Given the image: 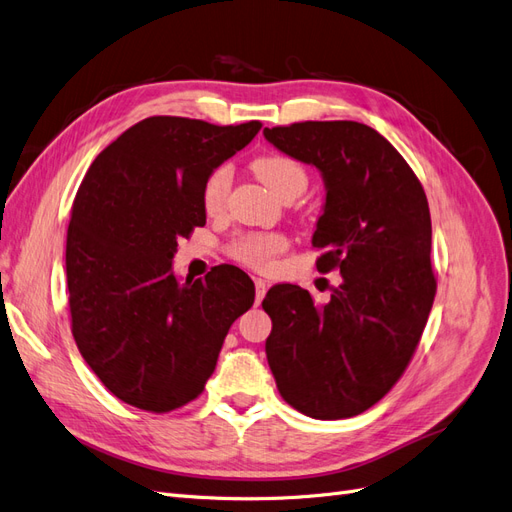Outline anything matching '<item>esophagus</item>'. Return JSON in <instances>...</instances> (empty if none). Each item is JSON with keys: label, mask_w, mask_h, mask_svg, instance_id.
<instances>
[{"label": "esophagus", "mask_w": 512, "mask_h": 512, "mask_svg": "<svg viewBox=\"0 0 512 512\" xmlns=\"http://www.w3.org/2000/svg\"><path fill=\"white\" fill-rule=\"evenodd\" d=\"M254 284H256V303H260L262 299H265V294H267L269 284H267L265 280H260V277H256Z\"/></svg>", "instance_id": "obj_1"}]
</instances>
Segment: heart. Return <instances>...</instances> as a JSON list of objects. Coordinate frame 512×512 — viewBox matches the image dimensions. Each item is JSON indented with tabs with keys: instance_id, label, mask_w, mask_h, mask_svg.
I'll use <instances>...</instances> for the list:
<instances>
[{
	"instance_id": "heart-1",
	"label": "heart",
	"mask_w": 512,
	"mask_h": 512,
	"mask_svg": "<svg viewBox=\"0 0 512 512\" xmlns=\"http://www.w3.org/2000/svg\"><path fill=\"white\" fill-rule=\"evenodd\" d=\"M254 173L265 181L275 196H286L288 192H303L307 175L299 162L286 156H265L254 162ZM232 183V168L222 164L213 168L203 185V207L209 215L222 213ZM286 241L277 235H247L232 245V254L241 262L256 269L271 265V258L284 250Z\"/></svg>"
}]
</instances>
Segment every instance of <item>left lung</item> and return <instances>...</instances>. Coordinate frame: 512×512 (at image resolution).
<instances>
[{
  "instance_id": "1",
  "label": "left lung",
  "mask_w": 512,
  "mask_h": 512,
  "mask_svg": "<svg viewBox=\"0 0 512 512\" xmlns=\"http://www.w3.org/2000/svg\"><path fill=\"white\" fill-rule=\"evenodd\" d=\"M262 134L320 173L316 267L342 273L322 307L292 284L262 301L277 391L320 421L361 414L404 374L436 297L427 196L399 151L365 123L305 121Z\"/></svg>"
}]
</instances>
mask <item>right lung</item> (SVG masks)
<instances>
[{"label": "right lung", "mask_w": 512, "mask_h": 512, "mask_svg": "<svg viewBox=\"0 0 512 512\" xmlns=\"http://www.w3.org/2000/svg\"><path fill=\"white\" fill-rule=\"evenodd\" d=\"M260 130L185 117L134 123L89 166L66 241L72 335L126 404L170 412L203 393L224 337L254 303L239 267L179 282V239L205 226L203 185Z\"/></svg>", "instance_id": "obj_1"}]
</instances>
